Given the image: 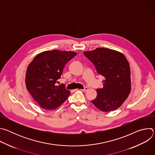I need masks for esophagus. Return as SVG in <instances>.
Segmentation results:
<instances>
[{
    "mask_svg": "<svg viewBox=\"0 0 155 155\" xmlns=\"http://www.w3.org/2000/svg\"><path fill=\"white\" fill-rule=\"evenodd\" d=\"M80 91H83V92H85V91H87L88 90V87H84L83 89H81V90H80Z\"/></svg>",
    "mask_w": 155,
    "mask_h": 155,
    "instance_id": "1",
    "label": "esophagus"
}]
</instances>
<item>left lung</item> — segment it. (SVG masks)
Segmentation results:
<instances>
[{
    "label": "left lung",
    "mask_w": 155,
    "mask_h": 155,
    "mask_svg": "<svg viewBox=\"0 0 155 155\" xmlns=\"http://www.w3.org/2000/svg\"><path fill=\"white\" fill-rule=\"evenodd\" d=\"M83 54L93 62L97 72L105 77L103 87L96 90L97 97L91 102L102 112L117 110L126 101L131 90L127 60L121 53L105 48L84 51Z\"/></svg>",
    "instance_id": "obj_1"
}]
</instances>
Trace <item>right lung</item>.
Masks as SVG:
<instances>
[{
    "label": "right lung",
    "instance_id": "1",
    "mask_svg": "<svg viewBox=\"0 0 155 155\" xmlns=\"http://www.w3.org/2000/svg\"><path fill=\"white\" fill-rule=\"evenodd\" d=\"M77 55L74 51H45L38 54L29 64L26 86L38 105L52 110L59 107L71 95L64 84L56 85L65 65Z\"/></svg>",
    "mask_w": 155,
    "mask_h": 155
}]
</instances>
